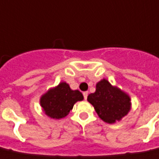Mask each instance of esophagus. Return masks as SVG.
I'll list each match as a JSON object with an SVG mask.
<instances>
[{"mask_svg": "<svg viewBox=\"0 0 159 159\" xmlns=\"http://www.w3.org/2000/svg\"><path fill=\"white\" fill-rule=\"evenodd\" d=\"M88 94H89V93H88L87 91H85V92H83V97H84V99H85V100L87 99Z\"/></svg>", "mask_w": 159, "mask_h": 159, "instance_id": "34e87169", "label": "esophagus"}]
</instances>
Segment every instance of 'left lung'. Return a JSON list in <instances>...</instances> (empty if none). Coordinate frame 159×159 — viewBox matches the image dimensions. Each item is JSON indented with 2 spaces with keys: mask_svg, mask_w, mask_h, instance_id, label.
<instances>
[{
  "mask_svg": "<svg viewBox=\"0 0 159 159\" xmlns=\"http://www.w3.org/2000/svg\"><path fill=\"white\" fill-rule=\"evenodd\" d=\"M87 100L99 117L108 124L120 121L128 114L132 105L129 95L107 79L96 83L95 92L88 95Z\"/></svg>",
  "mask_w": 159,
  "mask_h": 159,
  "instance_id": "left-lung-1",
  "label": "left lung"
}]
</instances>
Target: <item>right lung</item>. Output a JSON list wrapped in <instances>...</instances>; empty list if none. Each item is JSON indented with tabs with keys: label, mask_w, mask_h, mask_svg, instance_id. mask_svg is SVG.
Listing matches in <instances>:
<instances>
[{
	"label": "right lung",
	"mask_w": 159,
	"mask_h": 159,
	"mask_svg": "<svg viewBox=\"0 0 159 159\" xmlns=\"http://www.w3.org/2000/svg\"><path fill=\"white\" fill-rule=\"evenodd\" d=\"M83 100V95L79 90H72L68 83L62 82L42 95L39 102L48 117L59 120L68 115L76 102Z\"/></svg>",
	"instance_id": "add662e5"
}]
</instances>
